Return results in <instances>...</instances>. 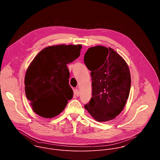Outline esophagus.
<instances>
[{"mask_svg":"<svg viewBox=\"0 0 160 160\" xmlns=\"http://www.w3.org/2000/svg\"><path fill=\"white\" fill-rule=\"evenodd\" d=\"M79 94H80V93H79L78 89V88H76V89L75 90V91H74V95H75L76 97H78V96H79Z\"/></svg>","mask_w":160,"mask_h":160,"instance_id":"1","label":"esophagus"}]
</instances>
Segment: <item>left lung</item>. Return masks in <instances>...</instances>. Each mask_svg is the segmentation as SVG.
<instances>
[{
  "mask_svg": "<svg viewBox=\"0 0 160 160\" xmlns=\"http://www.w3.org/2000/svg\"><path fill=\"white\" fill-rule=\"evenodd\" d=\"M84 62L91 71L92 98L85 108L99 122L116 118L128 98L131 78L128 64L116 51L101 45L90 48Z\"/></svg>",
  "mask_w": 160,
  "mask_h": 160,
  "instance_id": "left-lung-1",
  "label": "left lung"
}]
</instances>
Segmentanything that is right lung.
<instances>
[{"label":"right lung","instance_id":"right-lung-1","mask_svg":"<svg viewBox=\"0 0 160 160\" xmlns=\"http://www.w3.org/2000/svg\"><path fill=\"white\" fill-rule=\"evenodd\" d=\"M81 45H58L42 49L29 65L25 77V89L33 111L51 118L64 110L73 98L67 64L77 59Z\"/></svg>","mask_w":160,"mask_h":160}]
</instances>
